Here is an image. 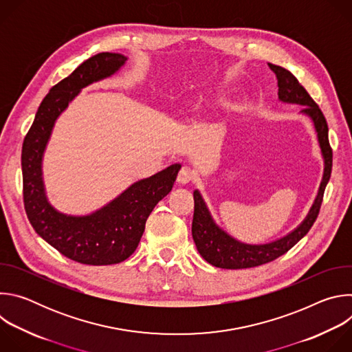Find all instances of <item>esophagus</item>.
Here are the masks:
<instances>
[{
  "label": "esophagus",
  "mask_w": 352,
  "mask_h": 352,
  "mask_svg": "<svg viewBox=\"0 0 352 352\" xmlns=\"http://www.w3.org/2000/svg\"><path fill=\"white\" fill-rule=\"evenodd\" d=\"M195 178H196V174H195V171H193L192 168H189V167H182V168L179 170V173H178L177 181H178L179 184H182V185H186V184L192 182Z\"/></svg>",
  "instance_id": "obj_1"
}]
</instances>
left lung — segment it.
I'll list each match as a JSON object with an SVG mask.
<instances>
[{
  "label": "left lung",
  "instance_id": "left-lung-1",
  "mask_svg": "<svg viewBox=\"0 0 352 352\" xmlns=\"http://www.w3.org/2000/svg\"><path fill=\"white\" fill-rule=\"evenodd\" d=\"M269 68L276 74L278 98L281 102L304 106L300 113L307 114L314 121L315 129L318 132V140L322 148V155L324 159V174L319 188V193L307 219L288 235L263 245H249L230 236L213 221L202 196H200L199 190H195L192 236L200 256L208 263L220 269L256 267L269 263L288 252L299 239H302L308 234V231L316 221L323 202V193L331 174L333 150L329 143V128L322 110L314 102V98L309 96L305 87L298 82V79L289 71L274 64H269Z\"/></svg>",
  "mask_w": 352,
  "mask_h": 352
}]
</instances>
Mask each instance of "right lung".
Returning a JSON list of instances; mask_svg holds the SVG:
<instances>
[{
    "label": "right lung",
    "mask_w": 352,
    "mask_h": 352,
    "mask_svg": "<svg viewBox=\"0 0 352 352\" xmlns=\"http://www.w3.org/2000/svg\"><path fill=\"white\" fill-rule=\"evenodd\" d=\"M125 61L122 54H96L50 89L22 146L23 204L32 227L60 254L83 265L104 266L128 259L139 245L147 217L170 193L181 168V164H173L132 184L109 205L89 216H68L48 204L41 162L56 120L83 87L111 76Z\"/></svg>",
    "instance_id": "1"
}]
</instances>
